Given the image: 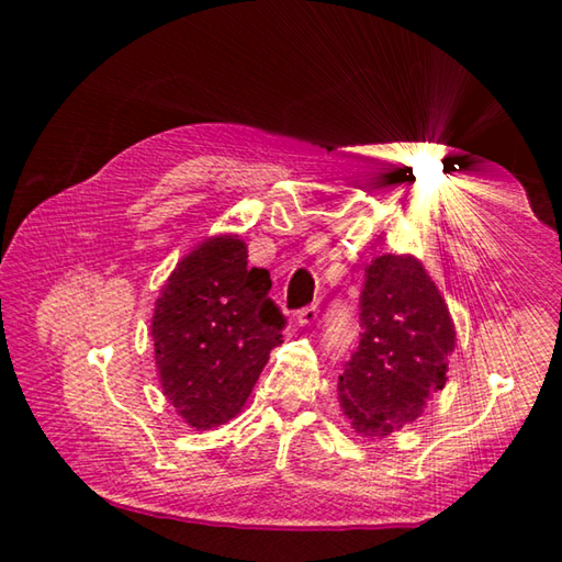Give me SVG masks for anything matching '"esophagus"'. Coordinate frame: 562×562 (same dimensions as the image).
Masks as SVG:
<instances>
[{"label":"esophagus","instance_id":"34e87169","mask_svg":"<svg viewBox=\"0 0 562 562\" xmlns=\"http://www.w3.org/2000/svg\"><path fill=\"white\" fill-rule=\"evenodd\" d=\"M317 317H319V307L317 304H310V307H302L297 315H294V322H297L300 327H310V325H315Z\"/></svg>","mask_w":562,"mask_h":562}]
</instances>
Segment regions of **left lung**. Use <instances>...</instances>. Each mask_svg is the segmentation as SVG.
Listing matches in <instances>:
<instances>
[{
	"label": "left lung",
	"mask_w": 562,
	"mask_h": 562,
	"mask_svg": "<svg viewBox=\"0 0 562 562\" xmlns=\"http://www.w3.org/2000/svg\"><path fill=\"white\" fill-rule=\"evenodd\" d=\"M359 345L339 376L341 412L361 436H389L424 414L446 384L456 329L436 282L414 255L364 270Z\"/></svg>",
	"instance_id": "8db88e82"
}]
</instances>
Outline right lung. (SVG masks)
<instances>
[{"label":"right lung","mask_w":562,"mask_h":562,"mask_svg":"<svg viewBox=\"0 0 562 562\" xmlns=\"http://www.w3.org/2000/svg\"><path fill=\"white\" fill-rule=\"evenodd\" d=\"M270 272L247 268V245L215 235L193 247L156 300L150 335L164 394L193 429L240 414L284 315L270 300Z\"/></svg>","instance_id":"obj_1"}]
</instances>
